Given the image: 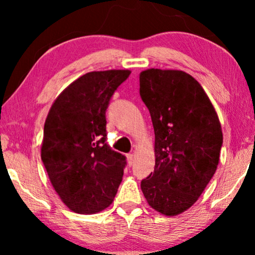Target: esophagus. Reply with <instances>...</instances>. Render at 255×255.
<instances>
[{"label":"esophagus","mask_w":255,"mask_h":255,"mask_svg":"<svg viewBox=\"0 0 255 255\" xmlns=\"http://www.w3.org/2000/svg\"><path fill=\"white\" fill-rule=\"evenodd\" d=\"M127 159H128V166H131L132 163H133V154H127Z\"/></svg>","instance_id":"1"}]
</instances>
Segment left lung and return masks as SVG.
<instances>
[{"label": "left lung", "mask_w": 255, "mask_h": 255, "mask_svg": "<svg viewBox=\"0 0 255 255\" xmlns=\"http://www.w3.org/2000/svg\"><path fill=\"white\" fill-rule=\"evenodd\" d=\"M140 97L154 128V172L141 181L155 211L177 216L203 193L217 169L223 144L218 115L193 76L149 68L139 75Z\"/></svg>", "instance_id": "8db88e82"}]
</instances>
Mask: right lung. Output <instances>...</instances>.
Here are the masks:
<instances>
[{"label": "right lung", "instance_id": "obj_1", "mask_svg": "<svg viewBox=\"0 0 255 255\" xmlns=\"http://www.w3.org/2000/svg\"><path fill=\"white\" fill-rule=\"evenodd\" d=\"M128 69L89 72L62 90L44 125L41 160L65 205L92 215L113 203L125 156L106 144V111Z\"/></svg>", "mask_w": 255, "mask_h": 255}]
</instances>
